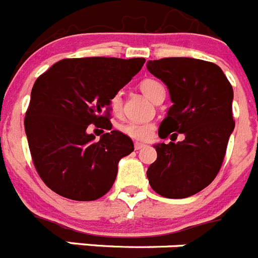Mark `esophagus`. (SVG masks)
<instances>
[{
    "mask_svg": "<svg viewBox=\"0 0 258 258\" xmlns=\"http://www.w3.org/2000/svg\"><path fill=\"white\" fill-rule=\"evenodd\" d=\"M143 147H146L145 143H141V142L134 143V149H136V150H142Z\"/></svg>",
    "mask_w": 258,
    "mask_h": 258,
    "instance_id": "obj_1",
    "label": "esophagus"
}]
</instances>
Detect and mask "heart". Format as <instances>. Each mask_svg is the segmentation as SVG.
<instances>
[{
	"instance_id": "1",
	"label": "heart",
	"mask_w": 258,
	"mask_h": 258,
	"mask_svg": "<svg viewBox=\"0 0 258 258\" xmlns=\"http://www.w3.org/2000/svg\"><path fill=\"white\" fill-rule=\"evenodd\" d=\"M141 92L146 95V97L155 102L157 97L160 94H165L164 88L159 81L152 79H146L143 80L142 83L140 84ZM122 106V99L120 93H115L109 99V107L113 113H118L121 111ZM121 132L126 134L127 137H131L133 140H140L146 141L151 138L152 133H154V125L150 122H136V121H127L120 126Z\"/></svg>"
}]
</instances>
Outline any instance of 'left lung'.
Masks as SVG:
<instances>
[{"instance_id":"obj_1","label":"left lung","mask_w":258,"mask_h":258,"mask_svg":"<svg viewBox=\"0 0 258 258\" xmlns=\"http://www.w3.org/2000/svg\"><path fill=\"white\" fill-rule=\"evenodd\" d=\"M147 70L169 89L173 106L159 137L182 142L155 145L157 159L147 169L152 190L168 199H183L206 188L218 174L226 154L232 118V86L217 64L194 58L150 60Z\"/></svg>"}]
</instances>
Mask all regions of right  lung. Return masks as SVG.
I'll list each match as a JSON object with an SVG mask.
<instances>
[{"label": "right lung", "mask_w": 258, "mask_h": 258, "mask_svg": "<svg viewBox=\"0 0 258 258\" xmlns=\"http://www.w3.org/2000/svg\"><path fill=\"white\" fill-rule=\"evenodd\" d=\"M145 58L61 59L36 80L24 117L32 160L41 179L67 199L90 202L112 187L133 141L111 131L109 99L145 64ZM106 128L97 141L86 129Z\"/></svg>", "instance_id": "add662e5"}]
</instances>
